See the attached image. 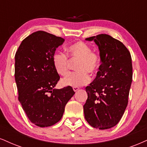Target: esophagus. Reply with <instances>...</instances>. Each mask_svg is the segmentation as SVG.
Wrapping results in <instances>:
<instances>
[{
  "instance_id": "1",
  "label": "esophagus",
  "mask_w": 147,
  "mask_h": 147,
  "mask_svg": "<svg viewBox=\"0 0 147 147\" xmlns=\"http://www.w3.org/2000/svg\"><path fill=\"white\" fill-rule=\"evenodd\" d=\"M79 88H80L78 87V86H74V87H73V89H74V91H75V92H76L77 90H78Z\"/></svg>"
}]
</instances>
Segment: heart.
Returning <instances> with one entry per match:
<instances>
[{"label":"heart","instance_id":"1","mask_svg":"<svg viewBox=\"0 0 147 147\" xmlns=\"http://www.w3.org/2000/svg\"><path fill=\"white\" fill-rule=\"evenodd\" d=\"M68 56L62 52H57L52 58L53 65L59 75L65 76L69 70L70 61H78L76 65L77 71L68 74L62 79L61 83L65 86H79L86 84L90 80L88 74L97 72L99 65L97 54L92 52L91 48L82 41L71 45L68 48Z\"/></svg>","mask_w":147,"mask_h":147}]
</instances>
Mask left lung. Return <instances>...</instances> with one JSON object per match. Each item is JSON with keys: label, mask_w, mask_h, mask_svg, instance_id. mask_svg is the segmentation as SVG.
<instances>
[{"label": "left lung", "mask_w": 147, "mask_h": 147, "mask_svg": "<svg viewBox=\"0 0 147 147\" xmlns=\"http://www.w3.org/2000/svg\"><path fill=\"white\" fill-rule=\"evenodd\" d=\"M86 40L98 46L101 64L95 80L86 87L84 117L93 127L110 129L119 122L128 104L133 75L131 54L123 43L106 34Z\"/></svg>", "instance_id": "left-lung-1"}]
</instances>
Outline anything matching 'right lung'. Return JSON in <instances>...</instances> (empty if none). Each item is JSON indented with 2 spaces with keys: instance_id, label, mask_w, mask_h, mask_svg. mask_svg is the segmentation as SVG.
Segmentation results:
<instances>
[{
  "instance_id": "obj_1",
  "label": "right lung",
  "mask_w": 147,
  "mask_h": 147,
  "mask_svg": "<svg viewBox=\"0 0 147 147\" xmlns=\"http://www.w3.org/2000/svg\"><path fill=\"white\" fill-rule=\"evenodd\" d=\"M64 41L39 30L22 41L15 55L18 100L30 122L40 127L59 122L67 103L75 94L70 86L54 88L60 76L52 58Z\"/></svg>"
}]
</instances>
